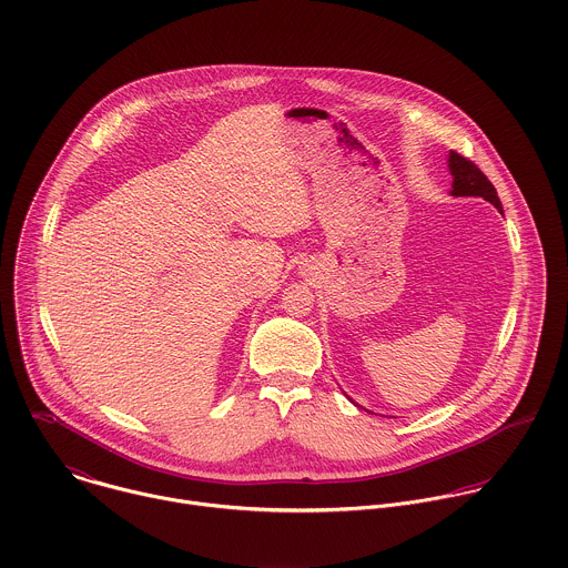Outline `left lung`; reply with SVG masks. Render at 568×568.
I'll use <instances>...</instances> for the list:
<instances>
[{
	"label": "left lung",
	"instance_id": "left-lung-1",
	"mask_svg": "<svg viewBox=\"0 0 568 568\" xmlns=\"http://www.w3.org/2000/svg\"><path fill=\"white\" fill-rule=\"evenodd\" d=\"M449 170L454 174V196H483L485 201L494 203L498 210H503V203L498 199V192L494 183L485 176V172L460 152H449Z\"/></svg>",
	"mask_w": 568,
	"mask_h": 568
}]
</instances>
